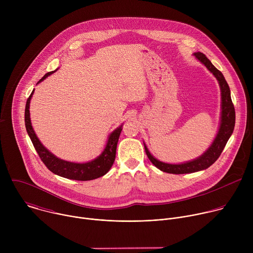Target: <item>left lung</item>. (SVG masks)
Wrapping results in <instances>:
<instances>
[{"mask_svg": "<svg viewBox=\"0 0 253 253\" xmlns=\"http://www.w3.org/2000/svg\"><path fill=\"white\" fill-rule=\"evenodd\" d=\"M194 55L201 63H203L206 66V68L216 77V79L218 80L220 90H221V98H222V112H221L220 128L217 136H216V138L212 143V145L208 148V150L202 156H200L199 158L193 161L186 162L183 164L163 163L155 159L150 154L147 147L144 146L145 147V151L149 160L158 169L167 173H172V174L192 173V172L206 169L209 166H211L216 160L219 158L220 154L222 153L229 137L233 132L234 125H235V110H234V106L230 96V89L224 76L222 75V73L219 70H217L212 65V63L209 61V59H207V57L203 53L197 52Z\"/></svg>", "mask_w": 253, "mask_h": 253, "instance_id": "obj_1", "label": "left lung"}]
</instances>
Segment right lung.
<instances>
[{"instance_id": "add662e5", "label": "right lung", "mask_w": 253, "mask_h": 253, "mask_svg": "<svg viewBox=\"0 0 253 253\" xmlns=\"http://www.w3.org/2000/svg\"><path fill=\"white\" fill-rule=\"evenodd\" d=\"M52 73L53 72H49V73L45 74L44 77L41 80H39L38 83L43 81ZM33 92L34 90L32 91L31 95L27 99V103H26L25 125H26V130L28 132V135L31 138V141L33 143L36 151H37L39 157L41 158L43 163L46 165V167L50 171H52L53 173L61 177L73 179V180H80V181H88V180L99 178L109 171L115 160L117 143H118L120 133L122 131V126L117 128L113 133H111L103 153L95 160L87 163H73V162L61 160L56 156H54L51 152H49V150H47L43 146V144L39 141L38 137L36 136L33 130V127L31 125L30 110H29L30 100L33 95Z\"/></svg>"}]
</instances>
